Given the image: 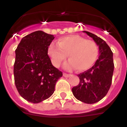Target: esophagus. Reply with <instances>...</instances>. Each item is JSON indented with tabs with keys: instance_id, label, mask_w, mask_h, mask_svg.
<instances>
[{
	"instance_id": "1",
	"label": "esophagus",
	"mask_w": 127,
	"mask_h": 127,
	"mask_svg": "<svg viewBox=\"0 0 127 127\" xmlns=\"http://www.w3.org/2000/svg\"><path fill=\"white\" fill-rule=\"evenodd\" d=\"M63 76H64V77H70V76H71V74H66V73H63Z\"/></svg>"
}]
</instances>
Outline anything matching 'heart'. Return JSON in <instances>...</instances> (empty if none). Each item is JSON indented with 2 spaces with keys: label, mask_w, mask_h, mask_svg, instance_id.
Listing matches in <instances>:
<instances>
[{
  "label": "heart",
  "mask_w": 127,
  "mask_h": 127,
  "mask_svg": "<svg viewBox=\"0 0 127 127\" xmlns=\"http://www.w3.org/2000/svg\"><path fill=\"white\" fill-rule=\"evenodd\" d=\"M57 45L52 43L48 47V54L55 67H59L66 60V68H75L78 71H85L90 68L97 59L99 47L92 40H88L78 35L61 37Z\"/></svg>",
  "instance_id": "b5f03b06"
}]
</instances>
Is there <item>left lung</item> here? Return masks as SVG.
I'll use <instances>...</instances> for the list:
<instances>
[{"label": "left lung", "mask_w": 127, "mask_h": 127, "mask_svg": "<svg viewBox=\"0 0 127 127\" xmlns=\"http://www.w3.org/2000/svg\"><path fill=\"white\" fill-rule=\"evenodd\" d=\"M93 38L99 47L98 59L92 67L79 74V84L72 89L76 98L92 104L100 101L108 92L112 82L114 70L113 52L106 42L92 33L84 31Z\"/></svg>", "instance_id": "1"}]
</instances>
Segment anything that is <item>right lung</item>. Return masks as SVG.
I'll use <instances>...</instances> for the list:
<instances>
[{
    "mask_svg": "<svg viewBox=\"0 0 127 127\" xmlns=\"http://www.w3.org/2000/svg\"><path fill=\"white\" fill-rule=\"evenodd\" d=\"M54 38L53 35L36 31L24 37L15 51V85L28 101L38 103L51 96L56 82L63 76L47 54Z\"/></svg>",
    "mask_w": 127,
    "mask_h": 127,
    "instance_id": "add662e5",
    "label": "right lung"
}]
</instances>
